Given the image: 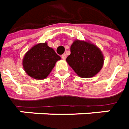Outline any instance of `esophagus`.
Masks as SVG:
<instances>
[{
  "label": "esophagus",
  "mask_w": 129,
  "mask_h": 129,
  "mask_svg": "<svg viewBox=\"0 0 129 129\" xmlns=\"http://www.w3.org/2000/svg\"><path fill=\"white\" fill-rule=\"evenodd\" d=\"M66 57H67V55H66L65 54H62V59H64V60L66 59Z\"/></svg>",
  "instance_id": "34e87169"
}]
</instances>
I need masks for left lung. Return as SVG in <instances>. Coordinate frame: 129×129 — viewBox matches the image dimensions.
<instances>
[{
    "label": "left lung",
    "instance_id": "1",
    "mask_svg": "<svg viewBox=\"0 0 129 129\" xmlns=\"http://www.w3.org/2000/svg\"><path fill=\"white\" fill-rule=\"evenodd\" d=\"M66 61L79 77L90 78L101 70L104 56L101 49L94 44L76 39L70 47V54Z\"/></svg>",
    "mask_w": 129,
    "mask_h": 129
}]
</instances>
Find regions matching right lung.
<instances>
[{"label": "right lung", "instance_id": "1", "mask_svg": "<svg viewBox=\"0 0 129 129\" xmlns=\"http://www.w3.org/2000/svg\"><path fill=\"white\" fill-rule=\"evenodd\" d=\"M61 57L47 45V42L39 43L24 54L23 67L28 76L35 80H44L52 72Z\"/></svg>", "mask_w": 129, "mask_h": 129}]
</instances>
